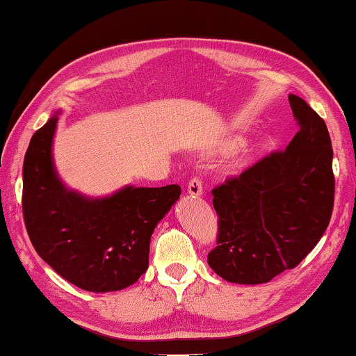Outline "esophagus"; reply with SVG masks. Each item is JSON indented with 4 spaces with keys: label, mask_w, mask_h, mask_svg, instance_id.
I'll use <instances>...</instances> for the list:
<instances>
[{
    "label": "esophagus",
    "mask_w": 356,
    "mask_h": 356,
    "mask_svg": "<svg viewBox=\"0 0 356 356\" xmlns=\"http://www.w3.org/2000/svg\"><path fill=\"white\" fill-rule=\"evenodd\" d=\"M187 192H189L192 197H200L201 193H203V181L197 177L192 178L189 181V184H187Z\"/></svg>",
    "instance_id": "34e87169"
}]
</instances>
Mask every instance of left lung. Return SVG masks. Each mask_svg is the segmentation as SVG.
Segmentation results:
<instances>
[{"mask_svg":"<svg viewBox=\"0 0 356 356\" xmlns=\"http://www.w3.org/2000/svg\"><path fill=\"white\" fill-rule=\"evenodd\" d=\"M288 100L299 131L286 149L212 189L218 236L207 264L227 282L266 284L293 270L330 223V135L324 119L304 99L290 95Z\"/></svg>","mask_w":356,"mask_h":356,"instance_id":"obj_1","label":"left lung"}]
</instances>
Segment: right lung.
Here are the masks:
<instances>
[{
	"label": "right lung",
	"instance_id": "add662e5",
	"mask_svg": "<svg viewBox=\"0 0 356 356\" xmlns=\"http://www.w3.org/2000/svg\"><path fill=\"white\" fill-rule=\"evenodd\" d=\"M54 115L33 133L23 164V216L40 257L86 291H116L149 268L150 238L181 195L178 184L88 198L65 187L52 161Z\"/></svg>",
	"mask_w": 356,
	"mask_h": 356
}]
</instances>
